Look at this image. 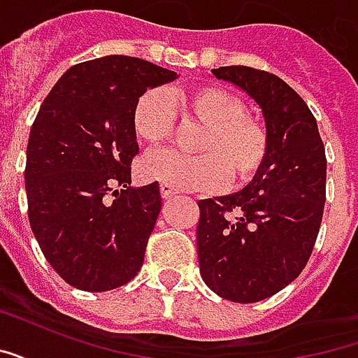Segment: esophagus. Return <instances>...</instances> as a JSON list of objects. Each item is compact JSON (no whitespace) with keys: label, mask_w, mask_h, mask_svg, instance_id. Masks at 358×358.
<instances>
[{"label":"esophagus","mask_w":358,"mask_h":358,"mask_svg":"<svg viewBox=\"0 0 358 358\" xmlns=\"http://www.w3.org/2000/svg\"><path fill=\"white\" fill-rule=\"evenodd\" d=\"M161 194H163V199L169 201V199H172V197L178 194V192H176L172 186H169V184H161Z\"/></svg>","instance_id":"obj_1"}]
</instances>
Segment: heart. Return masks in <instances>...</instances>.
Here are the masks:
<instances>
[{"label": "heart", "mask_w": 358, "mask_h": 358, "mask_svg": "<svg viewBox=\"0 0 358 358\" xmlns=\"http://www.w3.org/2000/svg\"><path fill=\"white\" fill-rule=\"evenodd\" d=\"M180 113L197 120L205 130L195 143L197 155L153 151L140 161L138 172L145 182L169 184L178 192L217 189L255 180L270 157V134L261 118L248 113L240 95L224 86L205 84L178 95ZM176 126V110L169 94L149 88L136 99L132 130L143 143L169 140Z\"/></svg>", "instance_id": "obj_1"}]
</instances>
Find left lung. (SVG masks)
I'll list each match as a JSON object with an SVG mask.
<instances>
[{
  "instance_id": "obj_1",
  "label": "left lung",
  "mask_w": 358,
  "mask_h": 358,
  "mask_svg": "<svg viewBox=\"0 0 358 358\" xmlns=\"http://www.w3.org/2000/svg\"><path fill=\"white\" fill-rule=\"evenodd\" d=\"M213 74L261 105L270 157L241 192L199 201V266L217 295L257 303L284 289L307 266L322 224L326 151L315 115L276 74L241 65Z\"/></svg>"
}]
</instances>
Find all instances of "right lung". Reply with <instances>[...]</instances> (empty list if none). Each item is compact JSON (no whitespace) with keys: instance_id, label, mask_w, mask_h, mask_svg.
Masks as SVG:
<instances>
[{"instance_id":"add662e5","label":"right lung","mask_w":358,"mask_h":358,"mask_svg":"<svg viewBox=\"0 0 358 358\" xmlns=\"http://www.w3.org/2000/svg\"><path fill=\"white\" fill-rule=\"evenodd\" d=\"M172 78L143 59L107 55L69 69L43 99L27 148L28 220L73 287L109 292L140 272L163 199L159 182L130 187L140 153L132 109Z\"/></svg>"}]
</instances>
